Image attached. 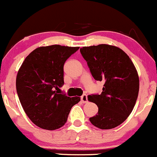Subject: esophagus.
Masks as SVG:
<instances>
[{"label": "esophagus", "mask_w": 157, "mask_h": 157, "mask_svg": "<svg viewBox=\"0 0 157 157\" xmlns=\"http://www.w3.org/2000/svg\"><path fill=\"white\" fill-rule=\"evenodd\" d=\"M81 101L83 103H87L88 102V98L86 95H82L81 96Z\"/></svg>", "instance_id": "1"}]
</instances>
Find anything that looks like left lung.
Instances as JSON below:
<instances>
[{"mask_svg":"<svg viewBox=\"0 0 157 157\" xmlns=\"http://www.w3.org/2000/svg\"><path fill=\"white\" fill-rule=\"evenodd\" d=\"M80 52L94 78L104 82L102 93L88 96L98 108L89 120L99 129H113L127 119L136 102L140 89L136 69L129 56L116 46L82 47Z\"/></svg>","mask_w":157,"mask_h":157,"instance_id":"8db88e82","label":"left lung"}]
</instances>
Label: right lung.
Returning a JSON list of instances; mask_svg holds the SVG:
<instances>
[{"label": "right lung", "instance_id": "obj_1", "mask_svg": "<svg viewBox=\"0 0 157 157\" xmlns=\"http://www.w3.org/2000/svg\"><path fill=\"white\" fill-rule=\"evenodd\" d=\"M79 47L59 44L39 47L29 54L19 68L16 89L21 104L31 122L47 130L61 128L80 97L61 93L64 64Z\"/></svg>", "mask_w": 157, "mask_h": 157}]
</instances>
